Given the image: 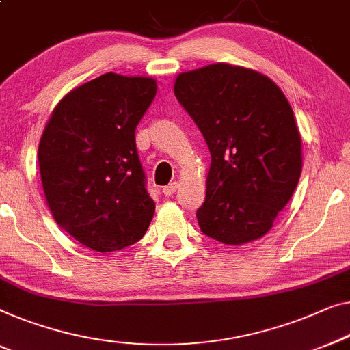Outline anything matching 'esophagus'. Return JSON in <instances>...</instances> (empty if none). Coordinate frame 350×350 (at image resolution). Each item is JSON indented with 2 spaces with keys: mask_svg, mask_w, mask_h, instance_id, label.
<instances>
[{
  "mask_svg": "<svg viewBox=\"0 0 350 350\" xmlns=\"http://www.w3.org/2000/svg\"><path fill=\"white\" fill-rule=\"evenodd\" d=\"M180 187V183L178 181H174V183H170V185H167V186H164V189H163V192H164V196H174L175 192H176V189H178Z\"/></svg>",
  "mask_w": 350,
  "mask_h": 350,
  "instance_id": "esophagus-1",
  "label": "esophagus"
}]
</instances>
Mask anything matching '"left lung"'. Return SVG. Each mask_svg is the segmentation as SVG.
I'll return each mask as SVG.
<instances>
[{
    "mask_svg": "<svg viewBox=\"0 0 350 350\" xmlns=\"http://www.w3.org/2000/svg\"><path fill=\"white\" fill-rule=\"evenodd\" d=\"M176 99L211 154L196 216L213 240H259L287 205L301 174V135L281 88L254 69L215 63L176 75Z\"/></svg>",
    "mask_w": 350,
    "mask_h": 350,
    "instance_id": "8db88e82",
    "label": "left lung"
}]
</instances>
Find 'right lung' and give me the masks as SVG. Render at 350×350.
<instances>
[{"label":"right lung","instance_id":"add662e5","mask_svg":"<svg viewBox=\"0 0 350 350\" xmlns=\"http://www.w3.org/2000/svg\"><path fill=\"white\" fill-rule=\"evenodd\" d=\"M158 85L103 74L70 90L39 142L40 180L52 216L90 250L113 252L145 235L154 202L135 148V128Z\"/></svg>","mask_w":350,"mask_h":350}]
</instances>
